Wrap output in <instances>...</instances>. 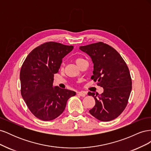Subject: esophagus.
I'll return each mask as SVG.
<instances>
[{"label":"esophagus","instance_id":"esophagus-1","mask_svg":"<svg viewBox=\"0 0 151 151\" xmlns=\"http://www.w3.org/2000/svg\"><path fill=\"white\" fill-rule=\"evenodd\" d=\"M77 94L80 96H81V97H85L86 95V93L84 92V91H80V92L77 93Z\"/></svg>","mask_w":151,"mask_h":151}]
</instances>
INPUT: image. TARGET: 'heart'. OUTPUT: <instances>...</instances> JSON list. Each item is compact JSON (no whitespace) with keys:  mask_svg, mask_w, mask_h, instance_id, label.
<instances>
[{"mask_svg":"<svg viewBox=\"0 0 151 151\" xmlns=\"http://www.w3.org/2000/svg\"><path fill=\"white\" fill-rule=\"evenodd\" d=\"M84 60L83 58H76V60H75V62H76V64L78 65V66H79V65L81 64V63L83 62V61H84Z\"/></svg>","mask_w":151,"mask_h":151,"instance_id":"1","label":"heart"}]
</instances>
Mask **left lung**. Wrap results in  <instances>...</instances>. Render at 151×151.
Segmentation results:
<instances>
[{
  "label": "left lung",
  "mask_w": 151,
  "mask_h": 151,
  "mask_svg": "<svg viewBox=\"0 0 151 151\" xmlns=\"http://www.w3.org/2000/svg\"><path fill=\"white\" fill-rule=\"evenodd\" d=\"M79 48L89 55L94 63L91 79L104 89L101 94L88 93L96 101L89 113L100 121L115 119L126 108L132 91L129 67L115 49L103 42L81 46Z\"/></svg>",
  "instance_id": "8db88e82"
}]
</instances>
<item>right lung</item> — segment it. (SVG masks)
I'll list each match as a JSON object with an SVG mask.
<instances>
[{
  "label": "right lung",
  "mask_w": 151,
  "mask_h": 151,
  "mask_svg": "<svg viewBox=\"0 0 151 151\" xmlns=\"http://www.w3.org/2000/svg\"><path fill=\"white\" fill-rule=\"evenodd\" d=\"M73 46L49 42L33 49L22 63L20 72L21 93L30 111L43 121H50L64 111L67 100L76 92L53 88L54 74L62 58Z\"/></svg>",
  "instance_id": "right-lung-1"
}]
</instances>
